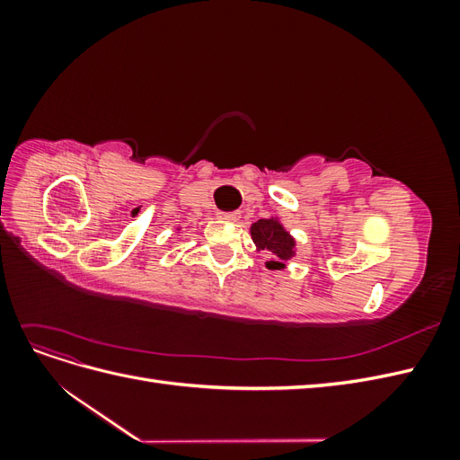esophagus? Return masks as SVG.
<instances>
[{"label": "esophagus", "instance_id": "esophagus-1", "mask_svg": "<svg viewBox=\"0 0 460 460\" xmlns=\"http://www.w3.org/2000/svg\"><path fill=\"white\" fill-rule=\"evenodd\" d=\"M222 218L228 220V222H238L242 218V213L240 211H232V213H225L222 215Z\"/></svg>", "mask_w": 460, "mask_h": 460}]
</instances>
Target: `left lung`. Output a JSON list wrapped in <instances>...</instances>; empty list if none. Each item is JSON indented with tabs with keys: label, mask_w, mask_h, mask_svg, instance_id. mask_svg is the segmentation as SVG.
Masks as SVG:
<instances>
[{
	"label": "left lung",
	"mask_w": 460,
	"mask_h": 460,
	"mask_svg": "<svg viewBox=\"0 0 460 460\" xmlns=\"http://www.w3.org/2000/svg\"><path fill=\"white\" fill-rule=\"evenodd\" d=\"M252 238L257 245V252H267L272 259L267 262V269L280 270L286 267V261L296 255V240L282 226L278 218H261L252 225Z\"/></svg>",
	"instance_id": "1"
}]
</instances>
